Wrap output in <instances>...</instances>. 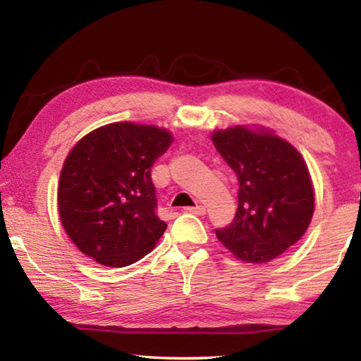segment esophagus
Listing matches in <instances>:
<instances>
[{
	"label": "esophagus",
	"mask_w": 361,
	"mask_h": 361,
	"mask_svg": "<svg viewBox=\"0 0 361 361\" xmlns=\"http://www.w3.org/2000/svg\"><path fill=\"white\" fill-rule=\"evenodd\" d=\"M188 213H192V215H205V209L202 205H195V207H186L185 209Z\"/></svg>",
	"instance_id": "esophagus-1"
}]
</instances>
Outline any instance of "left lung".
<instances>
[{
  "mask_svg": "<svg viewBox=\"0 0 361 361\" xmlns=\"http://www.w3.org/2000/svg\"><path fill=\"white\" fill-rule=\"evenodd\" d=\"M213 143L239 180V205L219 242L247 262H267L301 239L314 215V189L301 154L277 135L232 127Z\"/></svg>",
  "mask_w": 361,
  "mask_h": 361,
  "instance_id": "8db88e82",
  "label": "left lung"
}]
</instances>
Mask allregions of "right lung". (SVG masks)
<instances>
[{"label": "right lung", "mask_w": 361, "mask_h": 361, "mask_svg": "<svg viewBox=\"0 0 361 361\" xmlns=\"http://www.w3.org/2000/svg\"><path fill=\"white\" fill-rule=\"evenodd\" d=\"M170 143L164 129L116 122L71 149L60 173L59 213L84 255L124 267L154 248L167 224L157 216L151 167Z\"/></svg>", "instance_id": "1"}]
</instances>
